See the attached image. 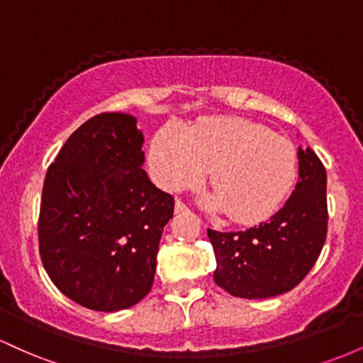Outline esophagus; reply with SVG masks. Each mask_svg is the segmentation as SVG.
I'll return each mask as SVG.
<instances>
[{"label": "esophagus", "instance_id": "esophagus-1", "mask_svg": "<svg viewBox=\"0 0 363 363\" xmlns=\"http://www.w3.org/2000/svg\"><path fill=\"white\" fill-rule=\"evenodd\" d=\"M189 211V208H187L184 203L181 201V199H177L176 201V213H187Z\"/></svg>", "mask_w": 363, "mask_h": 363}]
</instances>
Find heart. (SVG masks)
Wrapping results in <instances>:
<instances>
[{
    "label": "heart",
    "instance_id": "obj_1",
    "mask_svg": "<svg viewBox=\"0 0 363 363\" xmlns=\"http://www.w3.org/2000/svg\"><path fill=\"white\" fill-rule=\"evenodd\" d=\"M148 164L167 191L199 184L211 167L215 191L203 194V206L228 211L240 223L272 216L298 176L297 150L290 140L239 118L206 119L187 129L162 128L150 145Z\"/></svg>",
    "mask_w": 363,
    "mask_h": 363
}]
</instances>
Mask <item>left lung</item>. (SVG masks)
Listing matches in <instances>:
<instances>
[{
	"instance_id": "obj_1",
	"label": "left lung",
	"mask_w": 363,
	"mask_h": 363,
	"mask_svg": "<svg viewBox=\"0 0 363 363\" xmlns=\"http://www.w3.org/2000/svg\"><path fill=\"white\" fill-rule=\"evenodd\" d=\"M298 182L268 222L242 232L208 228L213 280L234 297L269 298L301 283L323 251L328 232L326 169L312 150L298 148Z\"/></svg>"
}]
</instances>
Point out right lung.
Wrapping results in <instances>:
<instances>
[{
  "label": "right lung",
  "instance_id": "obj_1",
  "mask_svg": "<svg viewBox=\"0 0 363 363\" xmlns=\"http://www.w3.org/2000/svg\"><path fill=\"white\" fill-rule=\"evenodd\" d=\"M136 118L104 112L83 123L49 165L39 252L60 291L91 311L116 312L152 290L174 198L143 169Z\"/></svg>",
  "mask_w": 363,
  "mask_h": 363
}]
</instances>
